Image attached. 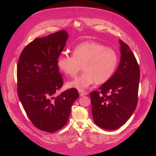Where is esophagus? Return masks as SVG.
<instances>
[{"label":"esophagus","instance_id":"34e87169","mask_svg":"<svg viewBox=\"0 0 156 156\" xmlns=\"http://www.w3.org/2000/svg\"><path fill=\"white\" fill-rule=\"evenodd\" d=\"M79 94H80V96H84V95H86L88 94L87 92L83 91V90H79Z\"/></svg>","mask_w":156,"mask_h":156}]
</instances>
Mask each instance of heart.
<instances>
[{
    "label": "heart",
    "mask_w": 156,
    "mask_h": 156,
    "mask_svg": "<svg viewBox=\"0 0 156 156\" xmlns=\"http://www.w3.org/2000/svg\"><path fill=\"white\" fill-rule=\"evenodd\" d=\"M118 53L112 48L97 42L86 41L77 45L73 55L59 56L57 67L64 74L74 76L82 66L80 75L67 83L69 88L87 89L95 82L103 84L108 81L118 65Z\"/></svg>",
    "instance_id": "b5f03b06"
}]
</instances>
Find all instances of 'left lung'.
I'll use <instances>...</instances> for the list:
<instances>
[{
	"mask_svg": "<svg viewBox=\"0 0 156 156\" xmlns=\"http://www.w3.org/2000/svg\"><path fill=\"white\" fill-rule=\"evenodd\" d=\"M119 41L121 58L116 70L100 87V92L92 91L90 94L94 121L98 127L108 130L123 126L137 103L139 67L129 45Z\"/></svg>",
	"mask_w": 156,
	"mask_h": 156,
	"instance_id": "8db88e82",
	"label": "left lung"
}]
</instances>
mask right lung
Returning <instances> with one entry per match:
<instances>
[{
  "instance_id": "add662e5",
  "label": "right lung",
  "mask_w": 156,
  "mask_h": 156,
  "mask_svg": "<svg viewBox=\"0 0 156 156\" xmlns=\"http://www.w3.org/2000/svg\"><path fill=\"white\" fill-rule=\"evenodd\" d=\"M68 34L62 30L36 38L23 49L17 66V93L27 116L38 129L53 133L68 122L71 108L79 97L71 88L55 97L63 85L56 61Z\"/></svg>"
}]
</instances>
